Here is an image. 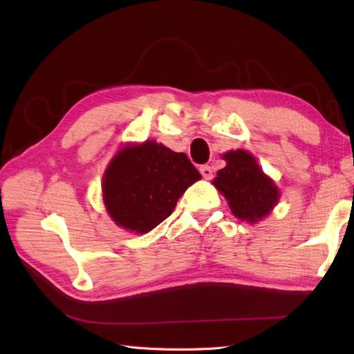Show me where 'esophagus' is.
Returning a JSON list of instances; mask_svg holds the SVG:
<instances>
[{"label": "esophagus", "mask_w": 354, "mask_h": 354, "mask_svg": "<svg viewBox=\"0 0 354 354\" xmlns=\"http://www.w3.org/2000/svg\"><path fill=\"white\" fill-rule=\"evenodd\" d=\"M199 171H201V175L204 176L205 179H212L213 178V169L209 167V165H201V169H199Z\"/></svg>", "instance_id": "34e87169"}]
</instances>
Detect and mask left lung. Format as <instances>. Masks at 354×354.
I'll return each instance as SVG.
<instances>
[{"mask_svg":"<svg viewBox=\"0 0 354 354\" xmlns=\"http://www.w3.org/2000/svg\"><path fill=\"white\" fill-rule=\"evenodd\" d=\"M227 167L217 171L214 187L228 201L232 214L248 222H257L278 202V190L259 167L255 158L245 150L223 155Z\"/></svg>","mask_w":354,"mask_h":354,"instance_id":"8db88e82","label":"left lung"}]
</instances>
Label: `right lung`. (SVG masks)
I'll return each mask as SVG.
<instances>
[{
    "label": "right lung",
    "mask_w": 354,
    "mask_h": 354,
    "mask_svg": "<svg viewBox=\"0 0 354 354\" xmlns=\"http://www.w3.org/2000/svg\"><path fill=\"white\" fill-rule=\"evenodd\" d=\"M201 179L185 153L155 141L120 150L103 176V199L120 227L147 232L171 214L178 199Z\"/></svg>",
    "instance_id": "obj_1"
}]
</instances>
